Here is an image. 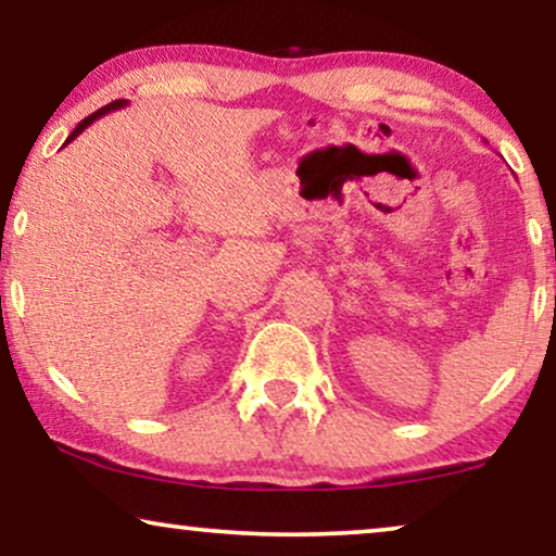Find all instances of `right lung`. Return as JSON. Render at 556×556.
<instances>
[{
	"mask_svg": "<svg viewBox=\"0 0 556 556\" xmlns=\"http://www.w3.org/2000/svg\"><path fill=\"white\" fill-rule=\"evenodd\" d=\"M124 105H128V101H113V103H109V105H103V109H101V111L90 113V116H88V118H83V121H80V124L73 128V134H71V136H67V139H65V143H71L73 139H78V136H80L83 131H86V128H88L90 124H93V121H98V118H101V116H105V113H111V111H118V109H124ZM65 143H63V147H65Z\"/></svg>",
	"mask_w": 556,
	"mask_h": 556,
	"instance_id": "1",
	"label": "right lung"
}]
</instances>
